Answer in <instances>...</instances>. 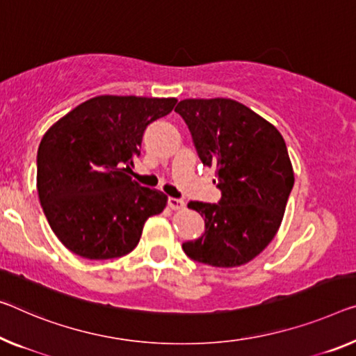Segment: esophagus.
Segmentation results:
<instances>
[{
  "label": "esophagus",
  "mask_w": 356,
  "mask_h": 356,
  "mask_svg": "<svg viewBox=\"0 0 356 356\" xmlns=\"http://www.w3.org/2000/svg\"><path fill=\"white\" fill-rule=\"evenodd\" d=\"M168 205H170V209H173V210H181L184 207V200L170 197V199H168Z\"/></svg>",
  "instance_id": "34e87169"
}]
</instances>
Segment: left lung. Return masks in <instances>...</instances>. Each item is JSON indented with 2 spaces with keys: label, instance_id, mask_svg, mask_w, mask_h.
Wrapping results in <instances>:
<instances>
[{
  "label": "left lung",
  "instance_id": "8db88e82",
  "mask_svg": "<svg viewBox=\"0 0 356 356\" xmlns=\"http://www.w3.org/2000/svg\"><path fill=\"white\" fill-rule=\"evenodd\" d=\"M197 156L216 168L218 204L189 202L205 232L183 243L191 259L235 267L256 258L280 227L294 184L285 140L270 122L229 98H188L175 108Z\"/></svg>",
  "mask_w": 356,
  "mask_h": 356
}]
</instances>
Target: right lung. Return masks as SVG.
I'll list each match as a JSON object with an SVG mask.
<instances>
[{
	"mask_svg": "<svg viewBox=\"0 0 356 356\" xmlns=\"http://www.w3.org/2000/svg\"><path fill=\"white\" fill-rule=\"evenodd\" d=\"M175 98H90L42 136L36 186L49 226L87 259L121 258L140 242L167 195L134 181V159L147 125L167 116Z\"/></svg>",
	"mask_w": 356,
	"mask_h": 356,
	"instance_id": "add662e5",
	"label": "right lung"
}]
</instances>
